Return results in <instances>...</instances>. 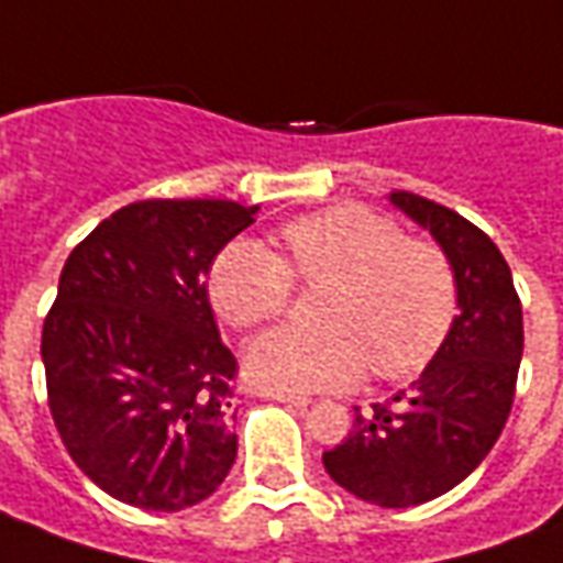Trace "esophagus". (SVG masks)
Here are the masks:
<instances>
[{
	"label": "esophagus",
	"mask_w": 563,
	"mask_h": 563,
	"mask_svg": "<svg viewBox=\"0 0 563 563\" xmlns=\"http://www.w3.org/2000/svg\"><path fill=\"white\" fill-rule=\"evenodd\" d=\"M258 396H265V399H274V402H283V405H295V408H305V405H310V396H301V393L262 390Z\"/></svg>",
	"instance_id": "esophagus-1"
}]
</instances>
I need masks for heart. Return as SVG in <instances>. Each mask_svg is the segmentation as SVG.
<instances>
[{
	"label": "heart",
	"mask_w": 563,
	"mask_h": 563,
	"mask_svg": "<svg viewBox=\"0 0 563 563\" xmlns=\"http://www.w3.org/2000/svg\"><path fill=\"white\" fill-rule=\"evenodd\" d=\"M286 258L250 241L228 243L210 271V298L231 325L280 317L292 277L329 283L320 329L283 325L246 350V372L268 390H341L365 363L377 377H411L435 356L457 313V280L448 255L408 241L387 216L341 203L283 228Z\"/></svg>",
	"instance_id": "b5f03b06"
}]
</instances>
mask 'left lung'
Returning a JSON list of instances; mask_svg holds the SVG:
<instances>
[{
    "label": "left lung",
    "mask_w": 563,
    "mask_h": 563,
    "mask_svg": "<svg viewBox=\"0 0 563 563\" xmlns=\"http://www.w3.org/2000/svg\"><path fill=\"white\" fill-rule=\"evenodd\" d=\"M390 203L448 255L460 313L411 390L396 393V406L356 408L353 430L322 454V466L353 497L408 509L457 487L500 439L525 322L512 271L485 231L411 191H393Z\"/></svg>",
    "instance_id": "1"
}]
</instances>
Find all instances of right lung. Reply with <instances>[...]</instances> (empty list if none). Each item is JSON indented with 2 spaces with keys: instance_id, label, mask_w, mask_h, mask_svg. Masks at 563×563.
<instances>
[{
  "instance_id": "1",
  "label": "right lung",
  "mask_w": 563,
  "mask_h": 563,
  "mask_svg": "<svg viewBox=\"0 0 563 563\" xmlns=\"http://www.w3.org/2000/svg\"><path fill=\"white\" fill-rule=\"evenodd\" d=\"M255 213L234 200H140L66 258L42 329L48 405L69 457L109 497L179 512L234 466L238 360L207 274Z\"/></svg>"
}]
</instances>
